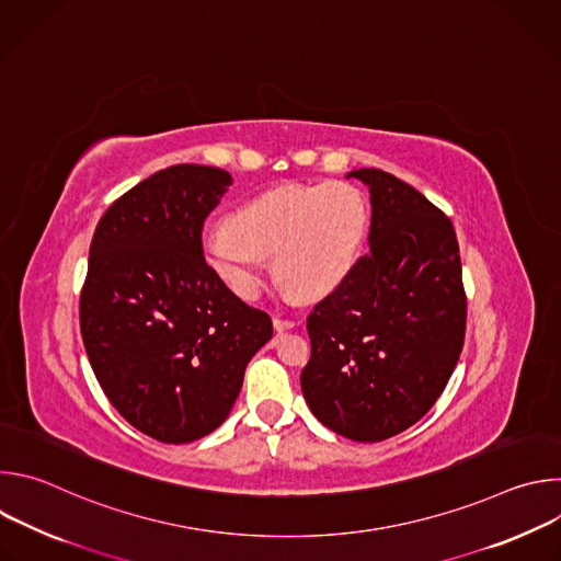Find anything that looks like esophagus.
Listing matches in <instances>:
<instances>
[{"mask_svg": "<svg viewBox=\"0 0 561 561\" xmlns=\"http://www.w3.org/2000/svg\"><path fill=\"white\" fill-rule=\"evenodd\" d=\"M273 324H275L277 331H288V329H293L297 322H295V319H288V317H273Z\"/></svg>", "mask_w": 561, "mask_h": 561, "instance_id": "esophagus-1", "label": "esophagus"}]
</instances>
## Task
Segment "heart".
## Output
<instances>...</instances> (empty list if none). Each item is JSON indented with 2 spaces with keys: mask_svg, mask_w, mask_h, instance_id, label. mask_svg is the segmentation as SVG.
<instances>
[{
  "mask_svg": "<svg viewBox=\"0 0 561 561\" xmlns=\"http://www.w3.org/2000/svg\"><path fill=\"white\" fill-rule=\"evenodd\" d=\"M368 221V202L348 182H286L210 226L202 247L208 266L237 297L260 295L273 255L290 297L322 299L355 271Z\"/></svg>",
  "mask_w": 561,
  "mask_h": 561,
  "instance_id": "b5f03b06",
  "label": "heart"
}]
</instances>
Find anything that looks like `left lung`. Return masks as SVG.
<instances>
[{"mask_svg":"<svg viewBox=\"0 0 561 561\" xmlns=\"http://www.w3.org/2000/svg\"><path fill=\"white\" fill-rule=\"evenodd\" d=\"M348 178L370 191V253L310 310L301 390L337 435L381 442L420 422L446 388L463 346L466 290L444 210L390 173Z\"/></svg>","mask_w":561,"mask_h":561,"instance_id":"1","label":"left lung"}]
</instances>
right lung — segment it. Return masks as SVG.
<instances>
[{
    "instance_id": "1",
    "label": "right lung",
    "mask_w": 561,
    "mask_h": 561,
    "mask_svg": "<svg viewBox=\"0 0 561 561\" xmlns=\"http://www.w3.org/2000/svg\"><path fill=\"white\" fill-rule=\"evenodd\" d=\"M232 184L199 164L157 171L102 215L79 293L93 373L144 435L186 444L230 413L268 312L232 295L204 260L202 230Z\"/></svg>"
}]
</instances>
